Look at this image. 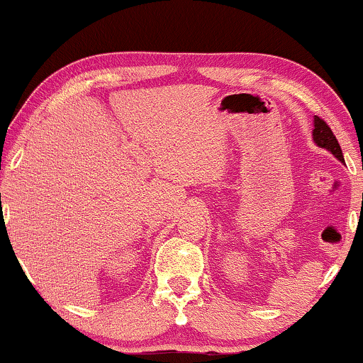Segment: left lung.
I'll list each match as a JSON object with an SVG mask.
<instances>
[{
    "label": "left lung",
    "instance_id": "obj_1",
    "mask_svg": "<svg viewBox=\"0 0 363 363\" xmlns=\"http://www.w3.org/2000/svg\"><path fill=\"white\" fill-rule=\"evenodd\" d=\"M312 138H314V143L318 145V147L331 152L340 162H343L345 164V158H343V153H341L338 140H336V136L333 135L331 128H329L323 119L318 118V116H314V129H312Z\"/></svg>",
    "mask_w": 363,
    "mask_h": 363
}]
</instances>
